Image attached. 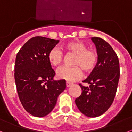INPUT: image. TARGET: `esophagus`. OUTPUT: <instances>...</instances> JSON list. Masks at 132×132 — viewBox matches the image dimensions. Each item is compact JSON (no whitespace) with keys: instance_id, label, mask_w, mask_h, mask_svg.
I'll return each mask as SVG.
<instances>
[{"instance_id":"esophagus-1","label":"esophagus","mask_w":132,"mask_h":132,"mask_svg":"<svg viewBox=\"0 0 132 132\" xmlns=\"http://www.w3.org/2000/svg\"><path fill=\"white\" fill-rule=\"evenodd\" d=\"M72 85V83L69 82V81H66V87H70Z\"/></svg>"}]
</instances>
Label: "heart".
Returning <instances> with one entry per match:
<instances>
[{
	"mask_svg": "<svg viewBox=\"0 0 132 132\" xmlns=\"http://www.w3.org/2000/svg\"><path fill=\"white\" fill-rule=\"evenodd\" d=\"M65 51L76 55L73 62L74 67H62L59 69L56 76L59 79L70 82L79 79L82 76L83 70L87 73L95 68L98 62V54L95 50L87 48V46L80 41H72L64 44L62 47ZM63 53L59 48H52L48 54L50 64L59 67L63 62Z\"/></svg>",
	"mask_w": 132,
	"mask_h": 132,
	"instance_id": "1",
	"label": "heart"
}]
</instances>
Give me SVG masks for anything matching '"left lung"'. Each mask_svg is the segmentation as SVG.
<instances>
[{
    "label": "left lung",
    "instance_id": "obj_1",
    "mask_svg": "<svg viewBox=\"0 0 132 132\" xmlns=\"http://www.w3.org/2000/svg\"><path fill=\"white\" fill-rule=\"evenodd\" d=\"M98 54L95 68L83 82L80 96L75 103L81 112L88 117H97L109 109L116 95L120 78V64L117 54L106 41L100 37H91Z\"/></svg>",
    "mask_w": 132,
    "mask_h": 132
}]
</instances>
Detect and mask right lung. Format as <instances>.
Here are the masks:
<instances>
[{"label": "right lung", "instance_id": "add662e5", "mask_svg": "<svg viewBox=\"0 0 132 132\" xmlns=\"http://www.w3.org/2000/svg\"><path fill=\"white\" fill-rule=\"evenodd\" d=\"M59 41L35 37L19 51L14 66L18 94L23 108L36 117H43L55 106L66 81L54 80L55 72L48 60L50 51Z\"/></svg>", "mask_w": 132, "mask_h": 132}]
</instances>
